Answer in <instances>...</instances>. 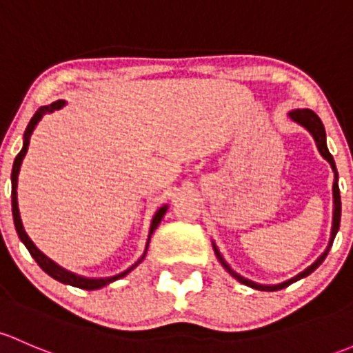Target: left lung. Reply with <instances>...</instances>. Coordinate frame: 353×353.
<instances>
[{"instance_id":"obj_1","label":"left lung","mask_w":353,"mask_h":353,"mask_svg":"<svg viewBox=\"0 0 353 353\" xmlns=\"http://www.w3.org/2000/svg\"><path fill=\"white\" fill-rule=\"evenodd\" d=\"M289 117L292 119L294 122L299 123V125H303L304 129H306L307 132L311 134L312 139H314V143H316V146H318V151L321 152L323 158H325L326 161L330 163V166H332L333 173H335V181H333V226H332V236H330V243H328V246H326V250L321 253V255L316 258L314 261H312L310 267L304 268V270L301 272V274H297L296 277L289 279V281H285V282H281V284L263 285V284H256V282H253V281H248V279H245V277H241V275H239V274H236V272L232 270L230 265H228V261L224 260L223 255H221L219 250H217V246L212 243L214 253H216L217 260L221 261V265H223V267L226 268L228 272H230V274L232 275V277L236 279V281L241 282V284H245V285H248V287H253V289H256V290H268V292H272V290H281V289H284V287L292 284V282H297V281H299V279L307 277V275H310L311 272H314L316 268H318L319 265L323 263V260H325L326 255H328L330 248H332L333 239H335L336 232H339L340 217H341V201H340V188H339V172H336L335 159H333V156L330 154L328 146H326V132H325V125H323L321 119H319L318 115L314 114V112L310 110V108H296V110L289 112Z\"/></svg>"}]
</instances>
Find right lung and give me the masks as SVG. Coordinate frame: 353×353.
Wrapping results in <instances>:
<instances>
[{
    "instance_id": "obj_1",
    "label": "right lung",
    "mask_w": 353,
    "mask_h": 353,
    "mask_svg": "<svg viewBox=\"0 0 353 353\" xmlns=\"http://www.w3.org/2000/svg\"><path fill=\"white\" fill-rule=\"evenodd\" d=\"M64 105H66V101L64 100H57L54 101V103L50 105H43V107L39 108L37 112L34 114V117L30 119V122H28L27 129H25V134H23V148H21V151L18 152L17 158H14V163H13V170H12V212H13V223H14V230L18 232V238L23 241V245L27 246V250L30 252V255L34 256V260L37 261L39 267L42 268L43 272H46L47 275H50L52 279H56V281L63 282V284H68V285H72V287H78V289H85V290H95V289H101V287L112 284V282L119 281V279L125 277L127 274H129L130 270H134V268L137 267V265L143 261V258L146 256V252H148V245H150V238L152 234V231L158 228V224L161 223L163 216L166 214V209H168V205H163L159 207L158 210H156L154 217H152L151 221V228H150V236H148V243H146V252L143 253V256L139 258V260L136 261V263L132 265V267H129L127 270L121 272V274L114 275V277H105V279H88V277H81V275H76L72 274V272H68L66 268L59 267L57 263H54L50 258H47L41 250L37 248V246L34 245V241H32L30 238H28V234L25 232L23 230V224H21V219H20V210H18V201H17V185H18V173H20V166H21V161H23L25 154H27V150H28V144H30V136L32 132H34V129L37 127V123L41 122V119L46 114H52L54 110H59V108H63Z\"/></svg>"
}]
</instances>
